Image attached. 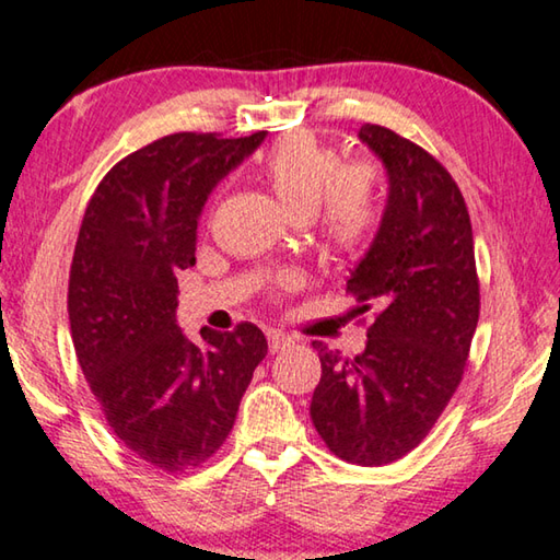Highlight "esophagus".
Instances as JSON below:
<instances>
[{
    "mask_svg": "<svg viewBox=\"0 0 560 560\" xmlns=\"http://www.w3.org/2000/svg\"><path fill=\"white\" fill-rule=\"evenodd\" d=\"M268 345H270V352H280L285 350V347H290L292 340L288 335L278 332V329H268Z\"/></svg>",
    "mask_w": 560,
    "mask_h": 560,
    "instance_id": "1",
    "label": "esophagus"
}]
</instances>
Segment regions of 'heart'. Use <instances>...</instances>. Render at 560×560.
Instances as JSON below:
<instances>
[{
	"label": "heart",
	"instance_id": "1",
	"mask_svg": "<svg viewBox=\"0 0 560 560\" xmlns=\"http://www.w3.org/2000/svg\"><path fill=\"white\" fill-rule=\"evenodd\" d=\"M260 178L292 220L317 215L325 253L354 255L377 228L372 186L360 168H342V155L313 133H288L265 153Z\"/></svg>",
	"mask_w": 560,
	"mask_h": 560
}]
</instances>
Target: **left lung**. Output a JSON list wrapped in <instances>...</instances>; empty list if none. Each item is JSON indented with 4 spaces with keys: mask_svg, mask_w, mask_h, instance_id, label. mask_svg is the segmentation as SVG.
<instances>
[{
    "mask_svg": "<svg viewBox=\"0 0 560 560\" xmlns=\"http://www.w3.org/2000/svg\"><path fill=\"white\" fill-rule=\"evenodd\" d=\"M357 136L389 186L377 235L347 280L374 323L354 360L313 342L323 377L310 417L340 459L382 466L429 434L459 387L479 278L469 210L442 163L384 126L364 124Z\"/></svg>",
    "mask_w": 560,
    "mask_h": 560,
    "instance_id": "8db88e82",
    "label": "left lung"
}]
</instances>
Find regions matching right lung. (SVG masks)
<instances>
[{"label":"right lung","mask_w":560,"mask_h":560,"mask_svg":"<svg viewBox=\"0 0 560 560\" xmlns=\"http://www.w3.org/2000/svg\"><path fill=\"white\" fill-rule=\"evenodd\" d=\"M265 141L171 133L126 155L91 196L69 275V323L81 372L112 432L155 469L213 456L268 340L250 323L178 327L176 272L196 265L198 220L213 188Z\"/></svg>","instance_id":"add662e5"}]
</instances>
